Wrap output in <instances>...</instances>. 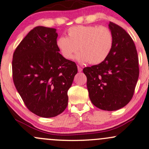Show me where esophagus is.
<instances>
[{"instance_id":"obj_1","label":"esophagus","mask_w":149,"mask_h":149,"mask_svg":"<svg viewBox=\"0 0 149 149\" xmlns=\"http://www.w3.org/2000/svg\"><path fill=\"white\" fill-rule=\"evenodd\" d=\"M77 68H78V71H79V72H81V71H82L83 70V69H82V68H81V67L80 66H77Z\"/></svg>"}]
</instances>
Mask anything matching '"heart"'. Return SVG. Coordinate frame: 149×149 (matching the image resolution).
I'll use <instances>...</instances> for the list:
<instances>
[{
  "mask_svg": "<svg viewBox=\"0 0 149 149\" xmlns=\"http://www.w3.org/2000/svg\"><path fill=\"white\" fill-rule=\"evenodd\" d=\"M113 36L109 28L104 26H77L68 29V36H60L56 41L61 54L66 60L74 55L79 62L98 64L104 62L111 52Z\"/></svg>",
  "mask_w": 149,
  "mask_h": 149,
  "instance_id": "heart-1",
  "label": "heart"
}]
</instances>
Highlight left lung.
<instances>
[{
	"instance_id": "left-lung-1",
	"label": "left lung",
	"mask_w": 149,
	"mask_h": 149,
	"mask_svg": "<svg viewBox=\"0 0 149 149\" xmlns=\"http://www.w3.org/2000/svg\"><path fill=\"white\" fill-rule=\"evenodd\" d=\"M113 45L107 58L100 64L83 68L89 96L95 107L117 111L127 105L134 95L139 77L135 44L123 28L110 22Z\"/></svg>"
}]
</instances>
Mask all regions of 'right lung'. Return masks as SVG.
<instances>
[{
	"mask_svg": "<svg viewBox=\"0 0 149 149\" xmlns=\"http://www.w3.org/2000/svg\"><path fill=\"white\" fill-rule=\"evenodd\" d=\"M56 29L37 26L13 53L14 85L26 107L41 117L60 115L68 105V90L77 66L59 53Z\"/></svg>",
	"mask_w": 149,
	"mask_h": 149,
	"instance_id": "right-lung-1",
	"label": "right lung"
}]
</instances>
